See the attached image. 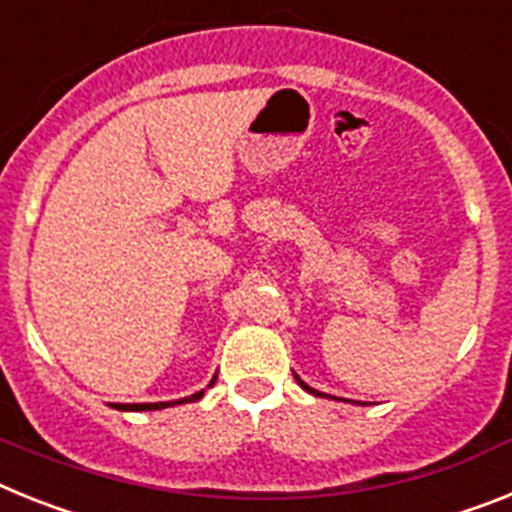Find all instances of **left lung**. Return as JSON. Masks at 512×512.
I'll use <instances>...</instances> for the list:
<instances>
[{
    "label": "left lung",
    "instance_id": "left-lung-1",
    "mask_svg": "<svg viewBox=\"0 0 512 512\" xmlns=\"http://www.w3.org/2000/svg\"><path fill=\"white\" fill-rule=\"evenodd\" d=\"M293 376H296V373H293ZM296 381H299V386H301V389H304V391H309V394H314V397H327V394H322V391L311 389V386L306 384V381H301L299 376H296ZM332 399H335V397H332ZM340 402H350V399H340Z\"/></svg>",
    "mask_w": 512,
    "mask_h": 512
}]
</instances>
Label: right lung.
I'll use <instances>...</instances> for the list:
<instances>
[{
    "mask_svg": "<svg viewBox=\"0 0 512 512\" xmlns=\"http://www.w3.org/2000/svg\"><path fill=\"white\" fill-rule=\"evenodd\" d=\"M216 384V376H213L211 381H208V386ZM206 394V389L195 391V394H190V397H182V399H175V402H144V404H113L115 410H123V412H151V410H164V407H175V404H185V402H198V399Z\"/></svg>",
    "mask_w": 512,
    "mask_h": 512,
    "instance_id": "obj_1",
    "label": "right lung"
}]
</instances>
